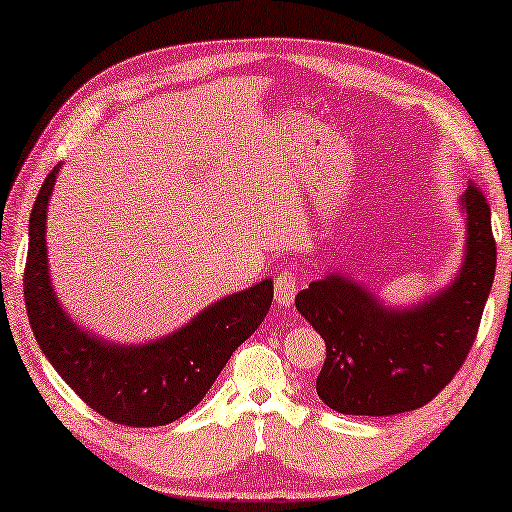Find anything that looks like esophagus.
<instances>
[{
  "instance_id": "1",
  "label": "esophagus",
  "mask_w": 512,
  "mask_h": 512,
  "mask_svg": "<svg viewBox=\"0 0 512 512\" xmlns=\"http://www.w3.org/2000/svg\"><path fill=\"white\" fill-rule=\"evenodd\" d=\"M297 288H299V276L295 272V267H286V270H281L279 274H276L274 297L281 306H290L292 301H295Z\"/></svg>"
}]
</instances>
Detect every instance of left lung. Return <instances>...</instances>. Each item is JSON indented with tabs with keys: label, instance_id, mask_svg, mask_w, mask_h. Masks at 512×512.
I'll use <instances>...</instances> for the list:
<instances>
[{
	"label": "left lung",
	"instance_id": "obj_1",
	"mask_svg": "<svg viewBox=\"0 0 512 512\" xmlns=\"http://www.w3.org/2000/svg\"><path fill=\"white\" fill-rule=\"evenodd\" d=\"M465 256L449 286L420 304L397 308L347 274L329 272L295 297L297 311L326 345L317 395L342 415H397L422 408L465 363L488 301L497 247L490 204L469 183Z\"/></svg>",
	"mask_w": 512,
	"mask_h": 512
}]
</instances>
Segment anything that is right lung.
I'll list each match as a JSON object with an SVG mask.
<instances>
[{
  "instance_id": "add662e5",
  "label": "right lung",
  "mask_w": 512,
  "mask_h": 512,
  "mask_svg": "<svg viewBox=\"0 0 512 512\" xmlns=\"http://www.w3.org/2000/svg\"><path fill=\"white\" fill-rule=\"evenodd\" d=\"M58 163L40 188L29 217L24 304L38 347L61 379L104 415L124 426H163L195 408L233 351L272 306V279L217 299L181 329L140 345H117L83 329L58 301L47 263V206Z\"/></svg>"
}]
</instances>
